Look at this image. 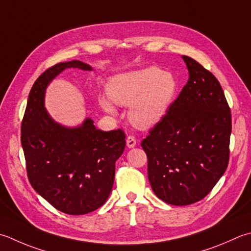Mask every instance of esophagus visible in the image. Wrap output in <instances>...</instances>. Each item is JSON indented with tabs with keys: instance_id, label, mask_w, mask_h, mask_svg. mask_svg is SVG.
Wrapping results in <instances>:
<instances>
[{
	"instance_id": "obj_1",
	"label": "esophagus",
	"mask_w": 251,
	"mask_h": 251,
	"mask_svg": "<svg viewBox=\"0 0 251 251\" xmlns=\"http://www.w3.org/2000/svg\"><path fill=\"white\" fill-rule=\"evenodd\" d=\"M126 145L128 148H134V147L136 146V139L134 136H128L127 137L126 139Z\"/></svg>"
}]
</instances>
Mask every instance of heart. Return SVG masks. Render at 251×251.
<instances>
[{"label":"heart","instance_id":"b5f03b06","mask_svg":"<svg viewBox=\"0 0 251 251\" xmlns=\"http://www.w3.org/2000/svg\"><path fill=\"white\" fill-rule=\"evenodd\" d=\"M176 89L177 82L174 76L154 66L119 74L107 85V93L115 104L131 105L129 121L140 129H148L163 119ZM100 103L105 112L115 114V107L109 99L101 98Z\"/></svg>","mask_w":251,"mask_h":251}]
</instances>
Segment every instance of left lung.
<instances>
[{"mask_svg": "<svg viewBox=\"0 0 251 251\" xmlns=\"http://www.w3.org/2000/svg\"><path fill=\"white\" fill-rule=\"evenodd\" d=\"M181 57L189 79L141 142L152 190L173 205L195 203L212 190L227 168L232 131L230 109L217 78L194 58Z\"/></svg>", "mask_w": 251, "mask_h": 251, "instance_id": "1", "label": "left lung"}]
</instances>
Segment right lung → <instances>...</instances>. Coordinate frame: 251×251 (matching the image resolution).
<instances>
[{
    "mask_svg": "<svg viewBox=\"0 0 251 251\" xmlns=\"http://www.w3.org/2000/svg\"><path fill=\"white\" fill-rule=\"evenodd\" d=\"M66 68L92 71L74 60L42 73L29 93L22 123V147L32 188L54 208L80 215L100 208L112 191L115 162L125 149L122 129L103 131L91 119L77 127L58 124L44 107L47 87Z\"/></svg>",
    "mask_w": 251,
    "mask_h": 251,
    "instance_id": "add662e5",
    "label": "right lung"
}]
</instances>
